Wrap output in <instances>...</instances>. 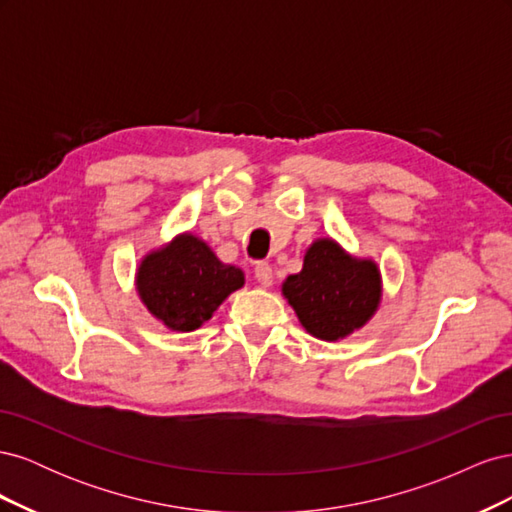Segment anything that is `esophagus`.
I'll return each mask as SVG.
<instances>
[{"label": "esophagus", "instance_id": "34e87169", "mask_svg": "<svg viewBox=\"0 0 512 512\" xmlns=\"http://www.w3.org/2000/svg\"><path fill=\"white\" fill-rule=\"evenodd\" d=\"M254 273H256V280H258L260 286L267 288V286L273 284V269H271L269 262H256Z\"/></svg>", "mask_w": 512, "mask_h": 512}]
</instances>
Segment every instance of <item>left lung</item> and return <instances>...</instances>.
Wrapping results in <instances>:
<instances>
[{
	"mask_svg": "<svg viewBox=\"0 0 512 512\" xmlns=\"http://www.w3.org/2000/svg\"><path fill=\"white\" fill-rule=\"evenodd\" d=\"M282 294L309 335L337 342L376 314L380 269L374 260L350 256L329 237L316 239L307 247L303 269L286 277Z\"/></svg>",
	"mask_w": 512,
	"mask_h": 512,
	"instance_id": "1",
	"label": "left lung"
}]
</instances>
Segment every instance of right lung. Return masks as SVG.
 Segmentation results:
<instances>
[{
	"label": "right lung",
	"instance_id": "1",
	"mask_svg": "<svg viewBox=\"0 0 512 512\" xmlns=\"http://www.w3.org/2000/svg\"><path fill=\"white\" fill-rule=\"evenodd\" d=\"M245 284L239 267L224 265L192 232L149 252L136 269V290L170 331H196L230 292Z\"/></svg>",
	"mask_w": 512,
	"mask_h": 512
}]
</instances>
